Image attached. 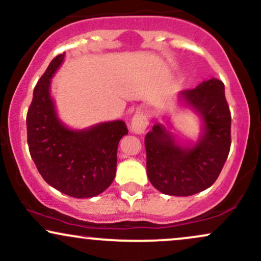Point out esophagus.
Segmentation results:
<instances>
[{
  "label": "esophagus",
  "instance_id": "34e87169",
  "mask_svg": "<svg viewBox=\"0 0 261 261\" xmlns=\"http://www.w3.org/2000/svg\"><path fill=\"white\" fill-rule=\"evenodd\" d=\"M147 118L142 112H136L131 120V128L135 134H143L147 127Z\"/></svg>",
  "mask_w": 261,
  "mask_h": 261
}]
</instances>
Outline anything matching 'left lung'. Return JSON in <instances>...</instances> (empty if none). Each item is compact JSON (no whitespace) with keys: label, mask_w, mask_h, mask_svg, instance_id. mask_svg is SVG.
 Returning a JSON list of instances; mask_svg holds the SVG:
<instances>
[{"label":"left lung","mask_w":261,"mask_h":261,"mask_svg":"<svg viewBox=\"0 0 261 261\" xmlns=\"http://www.w3.org/2000/svg\"><path fill=\"white\" fill-rule=\"evenodd\" d=\"M180 97L201 115L203 134L193 147H182L161 124L146 135L147 176L161 193L189 196L211 187L230 148V112L222 81L212 79Z\"/></svg>","instance_id":"obj_1"}]
</instances>
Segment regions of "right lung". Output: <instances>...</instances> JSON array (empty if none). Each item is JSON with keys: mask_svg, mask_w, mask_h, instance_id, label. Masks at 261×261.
<instances>
[{"mask_svg": "<svg viewBox=\"0 0 261 261\" xmlns=\"http://www.w3.org/2000/svg\"><path fill=\"white\" fill-rule=\"evenodd\" d=\"M64 56L53 59L34 88L27 114L29 152L40 175L53 188L79 199L97 196L115 178L119 141L128 131L121 120L82 131L70 130L59 120L50 97V80Z\"/></svg>", "mask_w": 261, "mask_h": 261, "instance_id": "add662e5", "label": "right lung"}]
</instances>
